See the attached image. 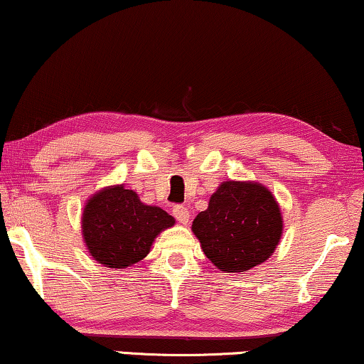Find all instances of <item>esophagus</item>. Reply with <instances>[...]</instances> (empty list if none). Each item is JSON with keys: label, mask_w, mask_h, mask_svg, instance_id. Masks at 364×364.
Segmentation results:
<instances>
[{"label": "esophagus", "mask_w": 364, "mask_h": 364, "mask_svg": "<svg viewBox=\"0 0 364 364\" xmlns=\"http://www.w3.org/2000/svg\"><path fill=\"white\" fill-rule=\"evenodd\" d=\"M173 215H175L176 220L183 225H186L189 222V217H191L189 215V210L184 208V205H175V208H173Z\"/></svg>", "instance_id": "1"}]
</instances>
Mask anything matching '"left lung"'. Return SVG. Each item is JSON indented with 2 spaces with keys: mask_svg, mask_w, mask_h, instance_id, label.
I'll return each mask as SVG.
<instances>
[{
  "mask_svg": "<svg viewBox=\"0 0 364 364\" xmlns=\"http://www.w3.org/2000/svg\"><path fill=\"white\" fill-rule=\"evenodd\" d=\"M274 194L257 181H222L191 230L217 269L243 273L274 253L283 235Z\"/></svg>",
  "mask_w": 364,
  "mask_h": 364,
  "instance_id": "1",
  "label": "left lung"
}]
</instances>
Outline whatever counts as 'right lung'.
Masks as SVG:
<instances>
[{"label": "right lung", "mask_w": 364, "mask_h": 364, "mask_svg": "<svg viewBox=\"0 0 364 364\" xmlns=\"http://www.w3.org/2000/svg\"><path fill=\"white\" fill-rule=\"evenodd\" d=\"M175 225V217L140 200L134 189L112 184L85 203L81 235L102 267L126 269L150 253L155 238Z\"/></svg>", "instance_id": "right-lung-1"}]
</instances>
